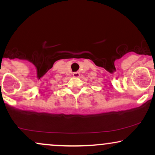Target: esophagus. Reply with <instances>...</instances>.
<instances>
[{
  "label": "esophagus",
  "instance_id": "esophagus-1",
  "mask_svg": "<svg viewBox=\"0 0 155 155\" xmlns=\"http://www.w3.org/2000/svg\"><path fill=\"white\" fill-rule=\"evenodd\" d=\"M73 76H74V77H75V78H79V76H80V74H79V72H74V74H73Z\"/></svg>",
  "mask_w": 155,
  "mask_h": 155
}]
</instances>
